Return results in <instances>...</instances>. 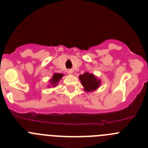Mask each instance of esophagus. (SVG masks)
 <instances>
[{"mask_svg":"<svg viewBox=\"0 0 148 148\" xmlns=\"http://www.w3.org/2000/svg\"><path fill=\"white\" fill-rule=\"evenodd\" d=\"M73 71H73L72 69H68V70H67V73H68L69 74H71L73 73Z\"/></svg>","mask_w":148,"mask_h":148,"instance_id":"1","label":"esophagus"}]
</instances>
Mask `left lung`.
<instances>
[{
    "instance_id": "1",
    "label": "left lung",
    "mask_w": 148,
    "mask_h": 148,
    "mask_svg": "<svg viewBox=\"0 0 148 148\" xmlns=\"http://www.w3.org/2000/svg\"><path fill=\"white\" fill-rule=\"evenodd\" d=\"M79 79L83 86L84 89L86 92H92L97 90L102 83L101 80L95 74H89V72H86L79 76Z\"/></svg>"
}]
</instances>
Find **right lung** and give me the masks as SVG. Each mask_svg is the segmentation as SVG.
<instances>
[{
    "label": "right lung",
    "instance_id": "obj_1",
    "mask_svg": "<svg viewBox=\"0 0 148 148\" xmlns=\"http://www.w3.org/2000/svg\"><path fill=\"white\" fill-rule=\"evenodd\" d=\"M64 75V74H61V73H55V74H53L51 79H50L49 81V84H50L49 87H56V86H57L59 82L60 81L61 79L62 78V77H63Z\"/></svg>",
    "mask_w": 148,
    "mask_h": 148
}]
</instances>
